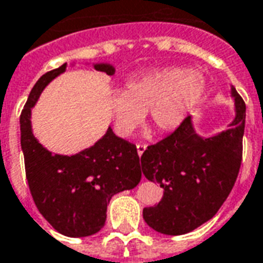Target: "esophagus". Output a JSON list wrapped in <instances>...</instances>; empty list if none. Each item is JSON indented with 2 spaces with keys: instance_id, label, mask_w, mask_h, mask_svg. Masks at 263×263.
<instances>
[{
  "instance_id": "esophagus-1",
  "label": "esophagus",
  "mask_w": 263,
  "mask_h": 263,
  "mask_svg": "<svg viewBox=\"0 0 263 263\" xmlns=\"http://www.w3.org/2000/svg\"><path fill=\"white\" fill-rule=\"evenodd\" d=\"M146 148H148V145H145V143H138L137 145V151H138V155L141 156V155L146 151Z\"/></svg>"
}]
</instances>
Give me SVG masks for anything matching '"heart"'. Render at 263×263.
I'll list each match as a JSON object with an SVG mask.
<instances>
[{
    "label": "heart",
    "instance_id": "heart-1",
    "mask_svg": "<svg viewBox=\"0 0 263 263\" xmlns=\"http://www.w3.org/2000/svg\"><path fill=\"white\" fill-rule=\"evenodd\" d=\"M207 88L201 73L182 67H166L135 77L126 90L114 91L108 109L121 137H131L142 125L146 111L160 131H173L196 108Z\"/></svg>",
    "mask_w": 263,
    "mask_h": 263
}]
</instances>
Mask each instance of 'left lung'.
Listing matches in <instances>:
<instances>
[{
	"label": "left lung",
	"mask_w": 263,
	"mask_h": 263,
	"mask_svg": "<svg viewBox=\"0 0 263 263\" xmlns=\"http://www.w3.org/2000/svg\"><path fill=\"white\" fill-rule=\"evenodd\" d=\"M230 94L235 115L227 129L201 137L190 115L141 156V173L163 189L159 204L143 209V220L155 231L166 235L193 231L211 220L231 193L242 159L245 103L234 86Z\"/></svg>",
	"instance_id": "1"
}]
</instances>
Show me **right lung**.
Wrapping results in <instances>:
<instances>
[{
	"label": "right lung",
	"instance_id": "obj_1",
	"mask_svg": "<svg viewBox=\"0 0 263 263\" xmlns=\"http://www.w3.org/2000/svg\"><path fill=\"white\" fill-rule=\"evenodd\" d=\"M63 63L36 81L21 114V148L25 159L29 190L41 214L54 230L67 237H88L107 220V205L114 194L137 187L141 182L137 146L117 137L112 128L90 148L74 155L52 154L33 135L32 108L49 83L65 73ZM94 69L112 76L109 63Z\"/></svg>",
	"mask_w": 263,
	"mask_h": 263
}]
</instances>
